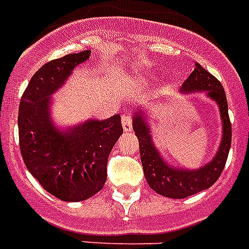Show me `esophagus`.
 I'll return each mask as SVG.
<instances>
[{"instance_id":"34e87169","label":"esophagus","mask_w":249,"mask_h":249,"mask_svg":"<svg viewBox=\"0 0 249 249\" xmlns=\"http://www.w3.org/2000/svg\"><path fill=\"white\" fill-rule=\"evenodd\" d=\"M121 125H123V129L124 131H130L131 126H133V121H131V116L129 115H123L121 116Z\"/></svg>"}]
</instances>
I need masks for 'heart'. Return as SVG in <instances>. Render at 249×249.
I'll use <instances>...</instances> for the list:
<instances>
[{"instance_id": "obj_1", "label": "heart", "mask_w": 249, "mask_h": 249, "mask_svg": "<svg viewBox=\"0 0 249 249\" xmlns=\"http://www.w3.org/2000/svg\"><path fill=\"white\" fill-rule=\"evenodd\" d=\"M141 82H144V78H142V79H141Z\"/></svg>"}]
</instances>
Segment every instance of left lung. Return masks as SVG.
I'll return each instance as SVG.
<instances>
[{
	"label": "left lung",
	"instance_id": "obj_1",
	"mask_svg": "<svg viewBox=\"0 0 249 249\" xmlns=\"http://www.w3.org/2000/svg\"><path fill=\"white\" fill-rule=\"evenodd\" d=\"M181 91L186 93L206 91L209 97L218 104L223 121V137L213 160L199 170L189 171L182 170L181 167H172L164 162L163 157L154 147L147 123V114H144V110H137L133 118V129L139 141L144 176L150 189L171 199H185L214 185L224 170L231 143V124L228 114L227 96L218 79L196 63L195 70L182 83Z\"/></svg>",
	"mask_w": 249,
	"mask_h": 249
}]
</instances>
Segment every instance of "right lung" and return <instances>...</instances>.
Segmentation results:
<instances>
[{
	"mask_svg": "<svg viewBox=\"0 0 249 249\" xmlns=\"http://www.w3.org/2000/svg\"><path fill=\"white\" fill-rule=\"evenodd\" d=\"M91 50L50 60L31 77L18 106L20 150L29 172L63 201H83L104 187L110 152L123 134L120 115L89 120L68 131L50 119V97Z\"/></svg>",
	"mask_w": 249,
	"mask_h": 249,
	"instance_id": "add662e5",
	"label": "right lung"
}]
</instances>
